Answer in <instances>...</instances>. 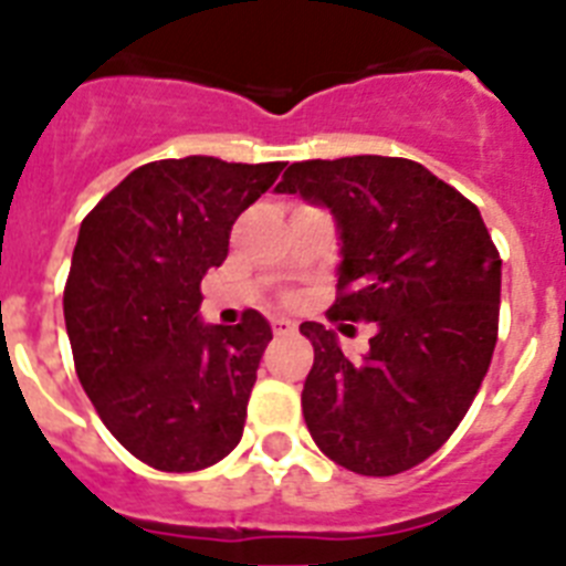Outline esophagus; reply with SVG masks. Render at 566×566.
<instances>
[{
    "label": "esophagus",
    "mask_w": 566,
    "mask_h": 566,
    "mask_svg": "<svg viewBox=\"0 0 566 566\" xmlns=\"http://www.w3.org/2000/svg\"><path fill=\"white\" fill-rule=\"evenodd\" d=\"M296 331V322L284 319V316H279V319H273V334L275 336H287Z\"/></svg>",
    "instance_id": "esophagus-1"
}]
</instances>
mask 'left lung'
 <instances>
[{"label": "left lung", "mask_w": 566, "mask_h": 566, "mask_svg": "<svg viewBox=\"0 0 566 566\" xmlns=\"http://www.w3.org/2000/svg\"><path fill=\"white\" fill-rule=\"evenodd\" d=\"M279 195L325 207L339 232L331 319L374 322L363 359L302 322L313 368L302 411L313 443L356 474L388 478L449 440L492 363L501 255L472 201L406 158L291 164Z\"/></svg>", "instance_id": "1"}]
</instances>
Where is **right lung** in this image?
Returning <instances> with one entry per match:
<instances>
[{"label":"right lung","instance_id":"add662e5","mask_svg":"<svg viewBox=\"0 0 566 566\" xmlns=\"http://www.w3.org/2000/svg\"><path fill=\"white\" fill-rule=\"evenodd\" d=\"M284 164L189 155L146 164L80 224L63 311L77 377L137 460L198 472L239 446L270 322H201V279Z\"/></svg>","mask_w":566,"mask_h":566}]
</instances>
